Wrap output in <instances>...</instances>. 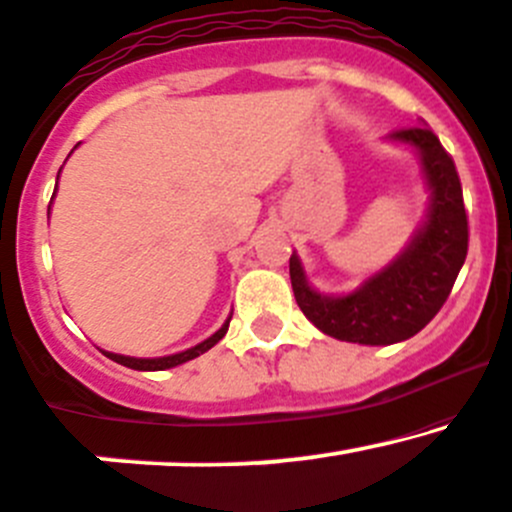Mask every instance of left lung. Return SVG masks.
<instances>
[{
    "label": "left lung",
    "instance_id": "left-lung-1",
    "mask_svg": "<svg viewBox=\"0 0 512 512\" xmlns=\"http://www.w3.org/2000/svg\"><path fill=\"white\" fill-rule=\"evenodd\" d=\"M421 154L430 186L428 222L409 249L360 290L343 297L314 292L297 256H290V280L302 314L326 336L363 346H389L416 336L450 297L469 249V222L455 162L426 125L392 132Z\"/></svg>",
    "mask_w": 512,
    "mask_h": 512
}]
</instances>
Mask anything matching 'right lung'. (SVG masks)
Returning a JSON list of instances; mask_svg holds the SVG:
<instances>
[{"label":"right lung","mask_w":512,"mask_h":512,"mask_svg":"<svg viewBox=\"0 0 512 512\" xmlns=\"http://www.w3.org/2000/svg\"><path fill=\"white\" fill-rule=\"evenodd\" d=\"M232 319V317H229ZM229 319L225 321V326H222L220 331L212 333L208 341L198 343V346L183 350V353H176V355H166V358H128V355H118V353H106L108 358L113 360V363H120L125 367H130V370H145V372H154V370H169V367H176L181 363H188V360L198 358L200 353H205V350H210L215 346L217 341H220L222 336L227 333V326H229Z\"/></svg>","instance_id":"1"}]
</instances>
